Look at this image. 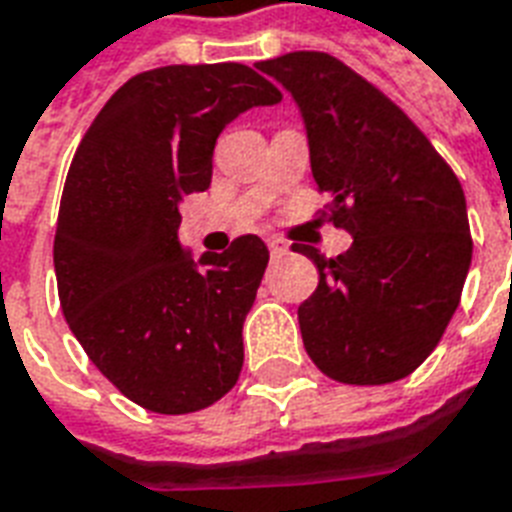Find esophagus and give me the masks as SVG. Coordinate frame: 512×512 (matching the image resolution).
Masks as SVG:
<instances>
[{
  "instance_id": "obj_1",
  "label": "esophagus",
  "mask_w": 512,
  "mask_h": 512,
  "mask_svg": "<svg viewBox=\"0 0 512 512\" xmlns=\"http://www.w3.org/2000/svg\"><path fill=\"white\" fill-rule=\"evenodd\" d=\"M267 245H269V253H272V256H283V253L288 251L283 240H277V237H269Z\"/></svg>"
}]
</instances>
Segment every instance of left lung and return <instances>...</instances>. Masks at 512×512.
Here are the masks:
<instances>
[{"instance_id": "obj_1", "label": "left lung", "mask_w": 512, "mask_h": 512, "mask_svg": "<svg viewBox=\"0 0 512 512\" xmlns=\"http://www.w3.org/2000/svg\"><path fill=\"white\" fill-rule=\"evenodd\" d=\"M256 69L296 98L328 194L318 213L352 235L336 259L291 245L320 275L299 307L307 355L334 382H398L438 347L462 299L473 256L462 184L408 114L334 55L296 50Z\"/></svg>"}]
</instances>
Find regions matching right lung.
I'll return each mask as SVG.
<instances>
[{"instance_id":"1","label":"right lung","mask_w":512,"mask_h":512,"mask_svg":"<svg viewBox=\"0 0 512 512\" xmlns=\"http://www.w3.org/2000/svg\"><path fill=\"white\" fill-rule=\"evenodd\" d=\"M280 98L245 63L141 71L71 160L53 243L63 318L93 366L149 411L192 414L240 379L267 245L240 235L194 264L178 245V202L211 186L227 122Z\"/></svg>"}]
</instances>
